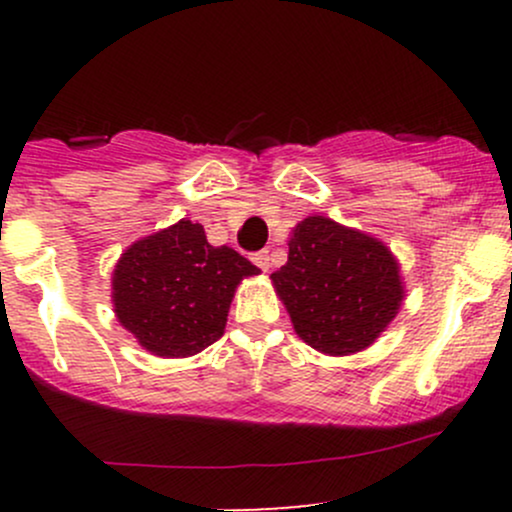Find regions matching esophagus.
<instances>
[{
	"instance_id": "34e87169",
	"label": "esophagus",
	"mask_w": 512,
	"mask_h": 512,
	"mask_svg": "<svg viewBox=\"0 0 512 512\" xmlns=\"http://www.w3.org/2000/svg\"><path fill=\"white\" fill-rule=\"evenodd\" d=\"M252 262H255L257 267L262 269V272H269V267H272V262H269V252H267V250L255 252V257H252Z\"/></svg>"
}]
</instances>
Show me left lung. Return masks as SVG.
Here are the masks:
<instances>
[{"mask_svg": "<svg viewBox=\"0 0 512 512\" xmlns=\"http://www.w3.org/2000/svg\"><path fill=\"white\" fill-rule=\"evenodd\" d=\"M272 284L298 337L330 356L373 344L404 301L390 248L327 216H308L293 228L289 262L272 274Z\"/></svg>", "mask_w": 512, "mask_h": 512, "instance_id": "obj_1", "label": "left lung"}]
</instances>
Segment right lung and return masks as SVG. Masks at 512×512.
Segmentation results:
<instances>
[{"label":"right lung","mask_w":512,"mask_h":512,"mask_svg":"<svg viewBox=\"0 0 512 512\" xmlns=\"http://www.w3.org/2000/svg\"><path fill=\"white\" fill-rule=\"evenodd\" d=\"M255 274L260 269L240 252L214 248L199 223L180 219L122 252L115 315L154 356H195L221 339L233 293Z\"/></svg>","instance_id":"add662e5"}]
</instances>
